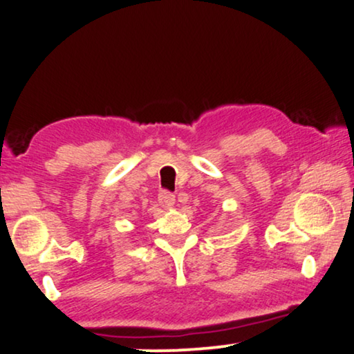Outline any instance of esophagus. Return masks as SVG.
<instances>
[{
  "label": "esophagus",
  "mask_w": 354,
  "mask_h": 354,
  "mask_svg": "<svg viewBox=\"0 0 354 354\" xmlns=\"http://www.w3.org/2000/svg\"><path fill=\"white\" fill-rule=\"evenodd\" d=\"M158 201L164 209H171V207H174V205H176V196L171 195L169 192H161L158 196Z\"/></svg>",
  "instance_id": "obj_1"
}]
</instances>
